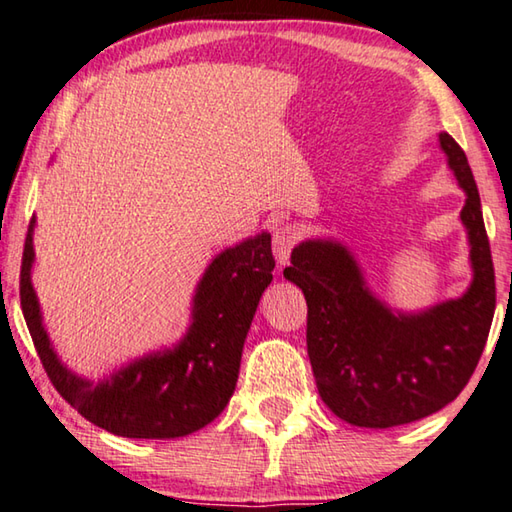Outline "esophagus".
<instances>
[{"label":"esophagus","instance_id":"1","mask_svg":"<svg viewBox=\"0 0 512 512\" xmlns=\"http://www.w3.org/2000/svg\"><path fill=\"white\" fill-rule=\"evenodd\" d=\"M300 241V228L298 225H277L273 230V253L277 259V266H284L289 262L291 250L298 246Z\"/></svg>","mask_w":512,"mask_h":512}]
</instances>
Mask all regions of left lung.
I'll return each mask as SVG.
<instances>
[{"label":"left lung","instance_id":"1","mask_svg":"<svg viewBox=\"0 0 512 512\" xmlns=\"http://www.w3.org/2000/svg\"><path fill=\"white\" fill-rule=\"evenodd\" d=\"M440 149L467 196L461 221L474 277L461 298L420 314H393L336 241H302L284 268L307 300V352L318 393L354 427L388 429L440 411L467 386L488 341L497 287L479 189L452 135L440 133Z\"/></svg>","mask_w":512,"mask_h":512}]
</instances>
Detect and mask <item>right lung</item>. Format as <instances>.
<instances>
[{
  "label": "right lung",
  "instance_id": "add662e5",
  "mask_svg": "<svg viewBox=\"0 0 512 512\" xmlns=\"http://www.w3.org/2000/svg\"><path fill=\"white\" fill-rule=\"evenodd\" d=\"M33 225L24 239L20 302L33 345L56 391L85 420L124 438L189 436L219 415L235 393L241 350L264 289L273 280L271 235L223 250L198 282L192 325L173 350L146 354L94 384L58 361L31 284Z\"/></svg>",
  "mask_w": 512,
  "mask_h": 512
}]
</instances>
